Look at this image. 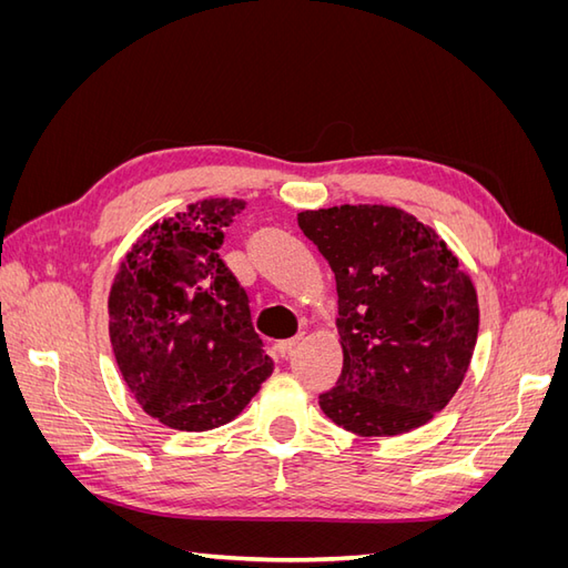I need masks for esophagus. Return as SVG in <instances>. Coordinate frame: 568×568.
<instances>
[{
    "label": "esophagus",
    "mask_w": 568,
    "mask_h": 568,
    "mask_svg": "<svg viewBox=\"0 0 568 568\" xmlns=\"http://www.w3.org/2000/svg\"><path fill=\"white\" fill-rule=\"evenodd\" d=\"M305 338V334H298V336H294V338H286V341H280L277 343V348H280V353L282 355H288L291 351H294L296 346H298V343Z\"/></svg>",
    "instance_id": "34e87169"
}]
</instances>
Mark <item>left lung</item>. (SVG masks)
<instances>
[{"instance_id":"1","label":"left lung","mask_w":568,"mask_h":568,"mask_svg":"<svg viewBox=\"0 0 568 568\" xmlns=\"http://www.w3.org/2000/svg\"><path fill=\"white\" fill-rule=\"evenodd\" d=\"M298 227L338 291V384L320 395L336 426L400 436L453 400L478 336L476 286L436 230L395 205L301 211Z\"/></svg>"}]
</instances>
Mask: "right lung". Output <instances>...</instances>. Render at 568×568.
I'll return each instance as SVG.
<instances>
[{
    "label": "right lung",
    "instance_id": "right-lung-1",
    "mask_svg": "<svg viewBox=\"0 0 568 568\" xmlns=\"http://www.w3.org/2000/svg\"><path fill=\"white\" fill-rule=\"evenodd\" d=\"M242 199H203L142 232L109 294L120 374L149 417L178 432L232 422L272 374L222 246Z\"/></svg>",
    "mask_w": 568,
    "mask_h": 568
}]
</instances>
